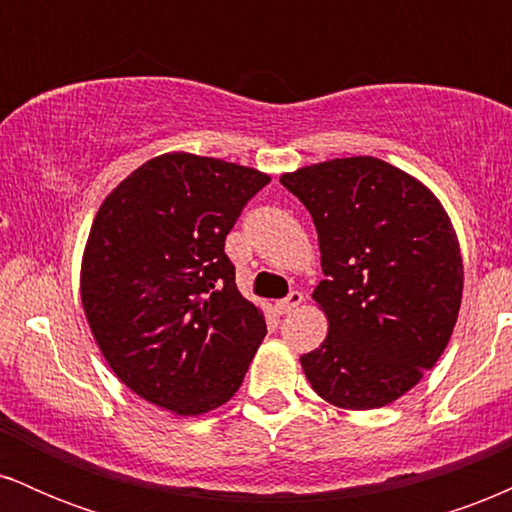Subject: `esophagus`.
<instances>
[{
	"instance_id": "1",
	"label": "esophagus",
	"mask_w": 512,
	"mask_h": 512,
	"mask_svg": "<svg viewBox=\"0 0 512 512\" xmlns=\"http://www.w3.org/2000/svg\"><path fill=\"white\" fill-rule=\"evenodd\" d=\"M301 303H303V293L301 291H291L289 296L284 298V301L276 303V310H279L281 315H286V313H291V310H296Z\"/></svg>"
}]
</instances>
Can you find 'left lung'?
<instances>
[{
  "label": "left lung",
  "instance_id": "obj_1",
  "mask_svg": "<svg viewBox=\"0 0 512 512\" xmlns=\"http://www.w3.org/2000/svg\"><path fill=\"white\" fill-rule=\"evenodd\" d=\"M310 211L325 279L313 298L325 342L301 356L325 402L392 404L436 366L455 330L464 267L448 211L407 170L349 156L281 175Z\"/></svg>",
  "mask_w": 512,
  "mask_h": 512
}]
</instances>
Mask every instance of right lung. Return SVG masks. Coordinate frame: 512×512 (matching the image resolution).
<instances>
[{"instance_id":"right-lung-1","label":"right lung","mask_w":512,"mask_h":512,"mask_svg":"<svg viewBox=\"0 0 512 512\" xmlns=\"http://www.w3.org/2000/svg\"><path fill=\"white\" fill-rule=\"evenodd\" d=\"M257 168L173 151L103 199L81 257V305L108 366L129 390L178 416L238 392L267 325L240 296L223 252Z\"/></svg>"}]
</instances>
